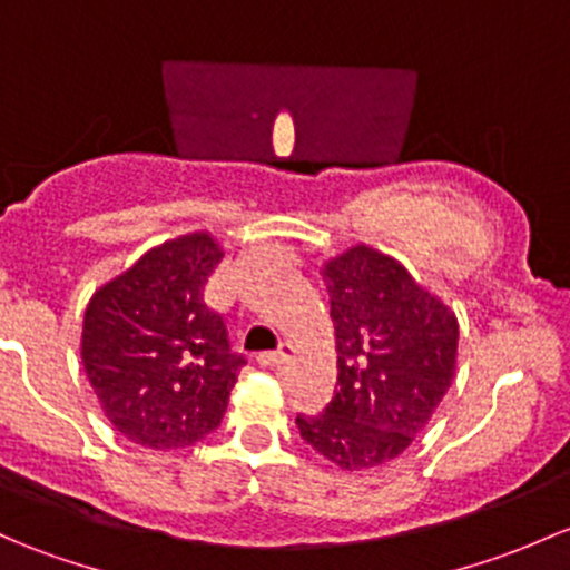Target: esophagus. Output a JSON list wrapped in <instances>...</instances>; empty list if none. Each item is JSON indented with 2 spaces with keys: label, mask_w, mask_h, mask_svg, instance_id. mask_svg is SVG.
Here are the masks:
<instances>
[{
  "label": "esophagus",
  "mask_w": 570,
  "mask_h": 570,
  "mask_svg": "<svg viewBox=\"0 0 570 570\" xmlns=\"http://www.w3.org/2000/svg\"><path fill=\"white\" fill-rule=\"evenodd\" d=\"M289 357H292V344H281L275 352H262L256 361H259V365H265V368H281Z\"/></svg>",
  "instance_id": "esophagus-1"
}]
</instances>
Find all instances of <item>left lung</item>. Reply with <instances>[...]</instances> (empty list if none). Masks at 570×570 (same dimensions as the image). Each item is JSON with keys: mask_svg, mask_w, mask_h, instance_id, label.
<instances>
[{"mask_svg": "<svg viewBox=\"0 0 570 570\" xmlns=\"http://www.w3.org/2000/svg\"><path fill=\"white\" fill-rule=\"evenodd\" d=\"M338 352V391L301 436L346 472L406 451L456 374L459 320L401 262L352 245L322 265Z\"/></svg>", "mask_w": 570, "mask_h": 570, "instance_id": "8db88e82", "label": "left lung"}]
</instances>
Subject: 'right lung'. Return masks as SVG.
<instances>
[{"instance_id":"add662e5","label":"right lung","mask_w":570,"mask_h":570,"mask_svg":"<svg viewBox=\"0 0 570 570\" xmlns=\"http://www.w3.org/2000/svg\"><path fill=\"white\" fill-rule=\"evenodd\" d=\"M224 250L207 232L147 250L83 311L81 363L111 426L179 451L220 426L245 357L232 352L205 284Z\"/></svg>"}]
</instances>
